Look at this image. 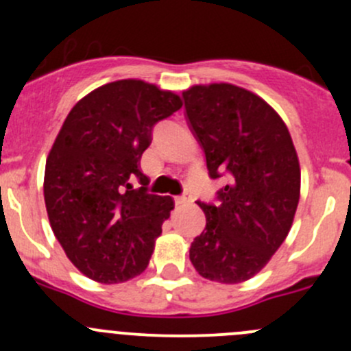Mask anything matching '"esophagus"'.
Wrapping results in <instances>:
<instances>
[{
  "label": "esophagus",
  "instance_id": "1",
  "mask_svg": "<svg viewBox=\"0 0 351 351\" xmlns=\"http://www.w3.org/2000/svg\"><path fill=\"white\" fill-rule=\"evenodd\" d=\"M192 195H190V193H183L182 197H176V200H175V204L178 205V207H183V205H189V204H192Z\"/></svg>",
  "mask_w": 351,
  "mask_h": 351
}]
</instances>
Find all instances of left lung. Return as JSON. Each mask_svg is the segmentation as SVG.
<instances>
[{
    "label": "left lung",
    "mask_w": 351,
    "mask_h": 351,
    "mask_svg": "<svg viewBox=\"0 0 351 351\" xmlns=\"http://www.w3.org/2000/svg\"><path fill=\"white\" fill-rule=\"evenodd\" d=\"M183 100L210 178L229 176L217 204L197 202L207 224L190 246V261L207 280H250L292 228L300 195L292 137L267 101L234 84H197Z\"/></svg>",
    "instance_id": "left-lung-1"
}]
</instances>
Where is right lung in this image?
<instances>
[{"label":"right lung","mask_w":351,"mask_h":351,"mask_svg":"<svg viewBox=\"0 0 351 351\" xmlns=\"http://www.w3.org/2000/svg\"><path fill=\"white\" fill-rule=\"evenodd\" d=\"M180 108L173 91L120 80L88 93L66 117L45 162V208L66 256L91 280L119 284L149 265L175 202L147 193L139 161L156 123Z\"/></svg>","instance_id":"1"}]
</instances>
